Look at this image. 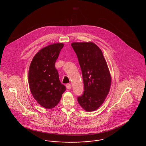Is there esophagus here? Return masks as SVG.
I'll list each match as a JSON object with an SVG mask.
<instances>
[{"label":"esophagus","instance_id":"34e87169","mask_svg":"<svg viewBox=\"0 0 146 146\" xmlns=\"http://www.w3.org/2000/svg\"><path fill=\"white\" fill-rule=\"evenodd\" d=\"M66 88H67V89H71V88H72V85H71L70 84H66Z\"/></svg>","mask_w":146,"mask_h":146}]
</instances>
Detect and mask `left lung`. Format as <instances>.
<instances>
[{"instance_id":"obj_1","label":"left lung","mask_w":146,"mask_h":146,"mask_svg":"<svg viewBox=\"0 0 146 146\" xmlns=\"http://www.w3.org/2000/svg\"><path fill=\"white\" fill-rule=\"evenodd\" d=\"M83 79V94L77 97L78 102L88 111L101 106L107 96L111 77L102 51L91 42H73Z\"/></svg>"}]
</instances>
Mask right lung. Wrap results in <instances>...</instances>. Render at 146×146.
<instances>
[{
    "label": "right lung",
    "mask_w": 146,
    "mask_h": 146,
    "mask_svg": "<svg viewBox=\"0 0 146 146\" xmlns=\"http://www.w3.org/2000/svg\"><path fill=\"white\" fill-rule=\"evenodd\" d=\"M64 45L57 43L40 50L33 57L29 70L28 82L35 100L51 109L60 102L66 86L61 83L55 64Z\"/></svg>",
    "instance_id": "right-lung-1"
}]
</instances>
